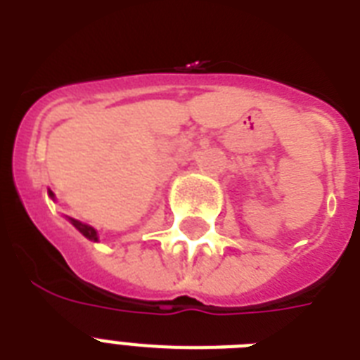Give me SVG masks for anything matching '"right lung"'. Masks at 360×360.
<instances>
[{
    "label": "right lung",
    "mask_w": 360,
    "mask_h": 360,
    "mask_svg": "<svg viewBox=\"0 0 360 360\" xmlns=\"http://www.w3.org/2000/svg\"><path fill=\"white\" fill-rule=\"evenodd\" d=\"M50 196H53L52 192H50ZM70 222H72V226H75V228H78V230L82 231V233H84V236L87 237V239H91V240H97L98 237H97V231L93 230L91 226H87V224H82V222H78V220H75V219H69Z\"/></svg>",
    "instance_id": "right-lung-1"
}]
</instances>
